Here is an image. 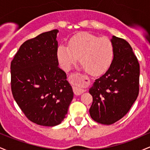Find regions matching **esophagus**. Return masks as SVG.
<instances>
[{"mask_svg":"<svg viewBox=\"0 0 150 150\" xmlns=\"http://www.w3.org/2000/svg\"><path fill=\"white\" fill-rule=\"evenodd\" d=\"M79 75H80V74H79ZM85 89L80 88V87H77V86H75V87H73V92L75 93V95H80V94H82V93L85 92Z\"/></svg>","mask_w":150,"mask_h":150,"instance_id":"obj_1","label":"esophagus"}]
</instances>
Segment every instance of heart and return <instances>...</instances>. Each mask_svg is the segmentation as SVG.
I'll list each match as a JSON object with an SVG mask.
<instances>
[{
	"label": "heart",
	"mask_w": 150,
	"mask_h": 150,
	"mask_svg": "<svg viewBox=\"0 0 150 150\" xmlns=\"http://www.w3.org/2000/svg\"><path fill=\"white\" fill-rule=\"evenodd\" d=\"M57 58L61 68L69 70L80 58V63L87 73L98 75L105 73L112 63L114 47L108 37L82 32L70 38L68 46L61 44Z\"/></svg>",
	"instance_id": "b5f03b06"
}]
</instances>
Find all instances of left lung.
Returning <instances> with one entry per match:
<instances>
[{
    "mask_svg": "<svg viewBox=\"0 0 150 150\" xmlns=\"http://www.w3.org/2000/svg\"><path fill=\"white\" fill-rule=\"evenodd\" d=\"M114 57L111 66L89 89L93 102L89 114L97 123L111 125L128 112L139 94L140 65L125 39L113 36Z\"/></svg>",
    "mask_w": 150,
    "mask_h": 150,
    "instance_id": "8db88e82",
    "label": "left lung"
}]
</instances>
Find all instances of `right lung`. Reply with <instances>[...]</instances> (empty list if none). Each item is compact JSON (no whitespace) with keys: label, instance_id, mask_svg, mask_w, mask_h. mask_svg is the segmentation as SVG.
I'll return each instance as SVG.
<instances>
[{"label":"right lung","instance_id":"right-lung-1","mask_svg":"<svg viewBox=\"0 0 150 150\" xmlns=\"http://www.w3.org/2000/svg\"><path fill=\"white\" fill-rule=\"evenodd\" d=\"M58 32L53 30L26 41L10 65L15 101L29 120L43 126L60 124L73 99L66 74L58 67Z\"/></svg>","mask_w":150,"mask_h":150}]
</instances>
